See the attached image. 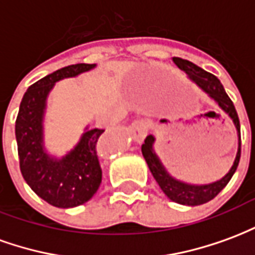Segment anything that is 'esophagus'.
Here are the masks:
<instances>
[{"label": "esophagus", "instance_id": "34e87169", "mask_svg": "<svg viewBox=\"0 0 255 255\" xmlns=\"http://www.w3.org/2000/svg\"><path fill=\"white\" fill-rule=\"evenodd\" d=\"M147 129H149V123L146 120H136L131 124V132L138 142L143 140L146 133H147Z\"/></svg>", "mask_w": 255, "mask_h": 255}]
</instances>
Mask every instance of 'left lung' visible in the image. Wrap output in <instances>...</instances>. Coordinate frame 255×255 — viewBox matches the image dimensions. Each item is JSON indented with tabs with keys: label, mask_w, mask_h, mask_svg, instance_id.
Wrapping results in <instances>:
<instances>
[{
	"label": "left lung",
	"mask_w": 255,
	"mask_h": 255,
	"mask_svg": "<svg viewBox=\"0 0 255 255\" xmlns=\"http://www.w3.org/2000/svg\"><path fill=\"white\" fill-rule=\"evenodd\" d=\"M173 63L187 73L188 76L201 89L205 90L219 104L223 111L230 115L232 122L235 124L238 136H239L238 154H236L234 165L230 169V172L219 182H214L212 184H205V186H192V184H187V183L179 182L176 179L169 176V173L165 171V168L162 166L161 161L158 160V157L155 155L154 150H153L154 136L147 135L146 139H144V143L142 144V154H143L144 160L147 162V166H149L151 175L155 179V182L158 183V186L164 191V194L173 202L180 203V205H187V206H198V205L209 202L214 197H217L219 192L228 184L231 177L234 176L236 168L239 165V160H241V123H239V117H238V113H236L234 102L231 101L228 94L225 93L223 84L220 83V80L214 76L213 73L206 72L205 69L198 67L191 61H188V60H184V58L173 57Z\"/></svg>",
	"instance_id": "obj_1"
}]
</instances>
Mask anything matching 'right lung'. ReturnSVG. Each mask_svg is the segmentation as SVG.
I'll return each mask as SVG.
<instances>
[{"label":"right lung","instance_id":"1","mask_svg":"<svg viewBox=\"0 0 255 255\" xmlns=\"http://www.w3.org/2000/svg\"><path fill=\"white\" fill-rule=\"evenodd\" d=\"M95 64H73L47 75L27 89L16 117L20 171L38 197L56 208H75L93 198L102 180L100 164L101 135L104 128L83 133L75 149L61 160L43 150L42 120L46 97L56 82L86 72Z\"/></svg>","mask_w":255,"mask_h":255}]
</instances>
